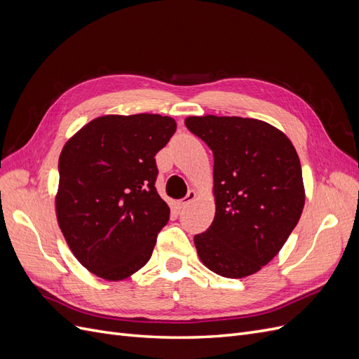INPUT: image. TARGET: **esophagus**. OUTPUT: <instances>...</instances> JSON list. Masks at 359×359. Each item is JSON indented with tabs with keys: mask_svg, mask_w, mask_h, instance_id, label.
<instances>
[{
	"mask_svg": "<svg viewBox=\"0 0 359 359\" xmlns=\"http://www.w3.org/2000/svg\"><path fill=\"white\" fill-rule=\"evenodd\" d=\"M196 196H198V193L194 191V190H190V191L187 193V196H186V198H182L178 203H180L181 208H186V206H187L189 203H191L194 199H196Z\"/></svg>",
	"mask_w": 359,
	"mask_h": 359,
	"instance_id": "esophagus-1",
	"label": "esophagus"
}]
</instances>
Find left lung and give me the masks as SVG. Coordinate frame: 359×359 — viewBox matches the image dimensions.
<instances>
[{"mask_svg":"<svg viewBox=\"0 0 359 359\" xmlns=\"http://www.w3.org/2000/svg\"><path fill=\"white\" fill-rule=\"evenodd\" d=\"M184 123L214 156L215 215L208 231L194 235L199 259L222 277L252 276L299 222L306 191L297 149L260 119L205 115Z\"/></svg>","mask_w":359,"mask_h":359,"instance_id":"left-lung-1","label":"left lung"}]
</instances>
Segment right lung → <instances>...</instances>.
<instances>
[{
	"label": "right lung",
	"mask_w": 359,
	"mask_h": 359,
	"mask_svg": "<svg viewBox=\"0 0 359 359\" xmlns=\"http://www.w3.org/2000/svg\"><path fill=\"white\" fill-rule=\"evenodd\" d=\"M177 123L158 114L104 115L64 145L55 210L74 257L118 281L142 268L170 210L156 190V154Z\"/></svg>",
	"instance_id": "1"
}]
</instances>
